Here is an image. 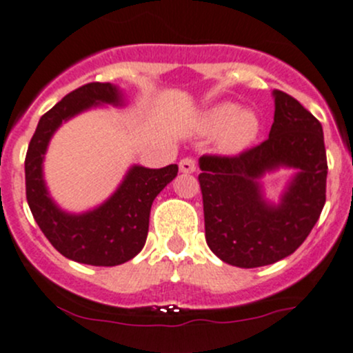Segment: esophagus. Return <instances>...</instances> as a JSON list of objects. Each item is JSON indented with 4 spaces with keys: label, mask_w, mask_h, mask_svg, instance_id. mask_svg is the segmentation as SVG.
<instances>
[{
    "label": "esophagus",
    "mask_w": 353,
    "mask_h": 353,
    "mask_svg": "<svg viewBox=\"0 0 353 353\" xmlns=\"http://www.w3.org/2000/svg\"><path fill=\"white\" fill-rule=\"evenodd\" d=\"M179 170L183 174H193L196 170V160L191 159V157H186L179 162Z\"/></svg>",
    "instance_id": "34e87169"
}]
</instances>
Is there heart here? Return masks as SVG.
I'll use <instances>...</instances> for the list:
<instances>
[{"mask_svg":"<svg viewBox=\"0 0 353 353\" xmlns=\"http://www.w3.org/2000/svg\"><path fill=\"white\" fill-rule=\"evenodd\" d=\"M201 126L206 133H219V147L225 154L236 155L248 150L259 134V119L252 110H237L236 104L223 102L208 109Z\"/></svg>","mask_w":353,"mask_h":353,"instance_id":"obj_1","label":"heart"}]
</instances>
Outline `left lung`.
I'll list each match as a JSON object with an SVG mask.
<instances>
[{"label":"left lung","mask_w":353,"mask_h":353,"mask_svg":"<svg viewBox=\"0 0 353 353\" xmlns=\"http://www.w3.org/2000/svg\"><path fill=\"white\" fill-rule=\"evenodd\" d=\"M275 117L268 140L239 155H203L198 176L208 248L222 261L258 268L290 256L309 236L326 201L323 126L304 105L273 92ZM279 166L298 174L283 201L262 198L259 179Z\"/></svg>","instance_id":"8db88e82"}]
</instances>
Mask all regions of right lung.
<instances>
[{
    "label": "right lung",
    "instance_id": "1",
    "mask_svg": "<svg viewBox=\"0 0 353 353\" xmlns=\"http://www.w3.org/2000/svg\"><path fill=\"white\" fill-rule=\"evenodd\" d=\"M121 102L117 87L101 81L70 92L41 117L25 157V191L37 225L63 256L92 266L121 265L143 249L152 203L177 176L176 163L162 169L133 165L108 201L80 215L63 212L52 201L42 177V160L54 131L83 110Z\"/></svg>",
    "mask_w": 353,
    "mask_h": 353
}]
</instances>
